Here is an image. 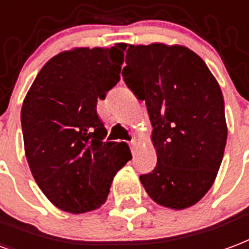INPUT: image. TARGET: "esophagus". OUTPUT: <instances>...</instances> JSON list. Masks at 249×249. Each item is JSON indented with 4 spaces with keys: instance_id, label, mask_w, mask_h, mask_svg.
I'll return each mask as SVG.
<instances>
[{
    "instance_id": "34e87169",
    "label": "esophagus",
    "mask_w": 249,
    "mask_h": 249,
    "mask_svg": "<svg viewBox=\"0 0 249 249\" xmlns=\"http://www.w3.org/2000/svg\"><path fill=\"white\" fill-rule=\"evenodd\" d=\"M129 145H130V149H132V153H134V148H136V145H137V141H136V140H132Z\"/></svg>"
}]
</instances>
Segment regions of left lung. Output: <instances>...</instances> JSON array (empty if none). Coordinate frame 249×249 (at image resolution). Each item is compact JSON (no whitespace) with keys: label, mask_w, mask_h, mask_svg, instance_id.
Segmentation results:
<instances>
[{"label":"left lung","mask_w":249,"mask_h":249,"mask_svg":"<svg viewBox=\"0 0 249 249\" xmlns=\"http://www.w3.org/2000/svg\"><path fill=\"white\" fill-rule=\"evenodd\" d=\"M125 84L145 101L157 165L140 176L156 203L187 209L213 186L227 142L224 100L200 56L183 46L129 45Z\"/></svg>","instance_id":"obj_1"}]
</instances>
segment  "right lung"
<instances>
[{
	"mask_svg": "<svg viewBox=\"0 0 249 249\" xmlns=\"http://www.w3.org/2000/svg\"><path fill=\"white\" fill-rule=\"evenodd\" d=\"M125 43L55 55L36 75L21 110L27 162L58 209L83 213L100 207L116 173L132 158L125 142L104 141L97 99L120 80Z\"/></svg>",
	"mask_w": 249,
	"mask_h": 249,
	"instance_id": "1",
	"label": "right lung"
}]
</instances>
